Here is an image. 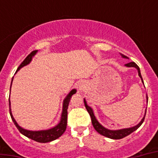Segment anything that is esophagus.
<instances>
[{
	"mask_svg": "<svg viewBox=\"0 0 158 158\" xmlns=\"http://www.w3.org/2000/svg\"><path fill=\"white\" fill-rule=\"evenodd\" d=\"M79 90H82V89H83V88H84V87H83V86H79Z\"/></svg>",
	"mask_w": 158,
	"mask_h": 158,
	"instance_id": "34e87169",
	"label": "esophagus"
}]
</instances>
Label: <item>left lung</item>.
<instances>
[{"mask_svg":"<svg viewBox=\"0 0 158 158\" xmlns=\"http://www.w3.org/2000/svg\"><path fill=\"white\" fill-rule=\"evenodd\" d=\"M121 56H122L124 58H127V56H125V55L121 54ZM125 65H126L127 67H135V68L138 69L139 75V77L141 78V79H142V81H143L142 76H141V73H140L139 67L138 66L136 63L132 61V62H130V63H127V64H125ZM147 98H148V96H147ZM84 106H85V107H86L88 112L89 113V115H90V117H91L92 124H93V125H94V129L96 130L97 132L99 133L100 135H103V136H105V137L110 138V139H123V138L126 137L127 135H130L131 133H133L134 131H135V130H137L138 128L142 125L143 122V120H144L145 116L143 118L142 120L140 121V123L139 124V125H135V126H134V127L128 128V129H123V130H107V129H106V128H104L102 125H101L100 124H99L98 121L97 120V119L95 118V116H94V111H93V110H92V108L87 105V102L85 100H84ZM145 114H146V113H145Z\"/></svg>","mask_w":158,"mask_h":158,"instance_id":"1","label":"left lung"}]
</instances>
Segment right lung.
Here are the masks:
<instances>
[{
    "label": "right lung",
    "mask_w": 158,
    "mask_h": 158,
    "mask_svg": "<svg viewBox=\"0 0 158 158\" xmlns=\"http://www.w3.org/2000/svg\"><path fill=\"white\" fill-rule=\"evenodd\" d=\"M38 51H33L29 55H28V56L26 57L24 60H23L22 63L20 64V65L18 67V69L16 70V72L19 70V69H21L22 67L24 66V65H27V64L31 61L32 60V57L36 54ZM13 80V79H12ZM11 84H12V81H11ZM11 88V86H10ZM76 93V90L75 89H73L70 93H69L67 97L65 98V99L64 100V103H63V111H62L61 115V119H60V121L56 126H55L52 129H50V130H41V131H30V130H24L23 128H21L19 125L16 123L15 120L14 119L13 115H12V113H11L10 110V101L9 100V106H10V114L11 119L13 120L14 124L15 125V126L17 127L19 132L21 134H23V135H25L26 137L29 138L31 139L34 140L36 142L38 143H48L51 142V141H53V140L56 139L59 137H60L64 132L66 130L67 126V109H68V105H69V100H70V98L73 94H74Z\"/></svg>",
    "instance_id": "right-lung-1"
}]
</instances>
